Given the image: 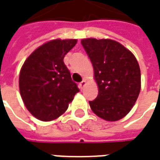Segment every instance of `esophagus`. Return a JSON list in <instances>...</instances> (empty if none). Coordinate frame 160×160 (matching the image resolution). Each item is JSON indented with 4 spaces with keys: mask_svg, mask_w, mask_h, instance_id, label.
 <instances>
[{
    "mask_svg": "<svg viewBox=\"0 0 160 160\" xmlns=\"http://www.w3.org/2000/svg\"><path fill=\"white\" fill-rule=\"evenodd\" d=\"M85 86H86V80H82V81L79 84V88H80V89H82Z\"/></svg>",
    "mask_w": 160,
    "mask_h": 160,
    "instance_id": "obj_1",
    "label": "esophagus"
}]
</instances>
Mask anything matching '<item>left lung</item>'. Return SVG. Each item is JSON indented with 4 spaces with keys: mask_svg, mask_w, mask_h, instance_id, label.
Listing matches in <instances>:
<instances>
[{
    "mask_svg": "<svg viewBox=\"0 0 160 160\" xmlns=\"http://www.w3.org/2000/svg\"><path fill=\"white\" fill-rule=\"evenodd\" d=\"M81 44L90 58L99 93L89 101L92 111L107 121L124 118L138 99L141 76L135 56L112 40L83 39Z\"/></svg>",
    "mask_w": 160,
    "mask_h": 160,
    "instance_id": "8db88e82",
    "label": "left lung"
}]
</instances>
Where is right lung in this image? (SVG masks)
<instances>
[{
	"instance_id": "1",
	"label": "right lung",
	"mask_w": 160,
	"mask_h": 160,
	"mask_svg": "<svg viewBox=\"0 0 160 160\" xmlns=\"http://www.w3.org/2000/svg\"><path fill=\"white\" fill-rule=\"evenodd\" d=\"M77 40H53L38 48L22 66L19 87L31 114L42 121L57 119L67 111L80 89L65 65V55Z\"/></svg>"
}]
</instances>
